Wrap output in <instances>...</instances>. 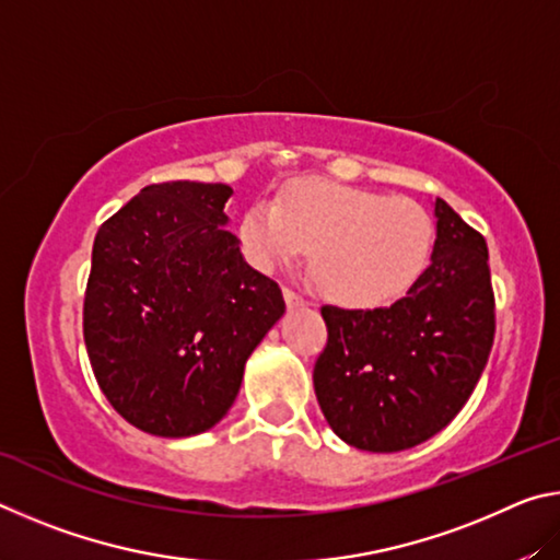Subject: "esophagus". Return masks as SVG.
<instances>
[{
    "label": "esophagus",
    "instance_id": "1",
    "mask_svg": "<svg viewBox=\"0 0 560 560\" xmlns=\"http://www.w3.org/2000/svg\"><path fill=\"white\" fill-rule=\"evenodd\" d=\"M283 299H287V306H289V308H301V306H308V301L303 299L301 293L291 291V289L283 291Z\"/></svg>",
    "mask_w": 560,
    "mask_h": 560
}]
</instances>
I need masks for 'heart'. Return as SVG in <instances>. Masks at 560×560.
<instances>
[{
    "mask_svg": "<svg viewBox=\"0 0 560 560\" xmlns=\"http://www.w3.org/2000/svg\"><path fill=\"white\" fill-rule=\"evenodd\" d=\"M244 257L261 271L311 249V277L346 308H377L410 291L432 254L434 222L410 197L330 179H299L240 222Z\"/></svg>",
    "mask_w": 560,
    "mask_h": 560,
    "instance_id": "b5f03b06",
    "label": "heart"
}]
</instances>
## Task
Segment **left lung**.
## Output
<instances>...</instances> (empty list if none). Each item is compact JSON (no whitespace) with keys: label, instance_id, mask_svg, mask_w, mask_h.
<instances>
[{"label":"left lung","instance_id":"left-lung-1","mask_svg":"<svg viewBox=\"0 0 560 560\" xmlns=\"http://www.w3.org/2000/svg\"><path fill=\"white\" fill-rule=\"evenodd\" d=\"M430 267L387 308L324 306L328 343L314 368L320 410L340 440L368 452L422 444L457 417L494 346L485 236L434 202Z\"/></svg>","mask_w":560,"mask_h":560}]
</instances>
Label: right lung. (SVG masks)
Here are the masks:
<instances>
[{
    "mask_svg": "<svg viewBox=\"0 0 560 560\" xmlns=\"http://www.w3.org/2000/svg\"><path fill=\"white\" fill-rule=\"evenodd\" d=\"M232 187L148 185L101 224L83 299L93 375L122 420L158 438L214 428L244 363L287 311L224 226Z\"/></svg>",
    "mask_w": 560,
    "mask_h": 560,
    "instance_id": "right-lung-1",
    "label": "right lung"
}]
</instances>
